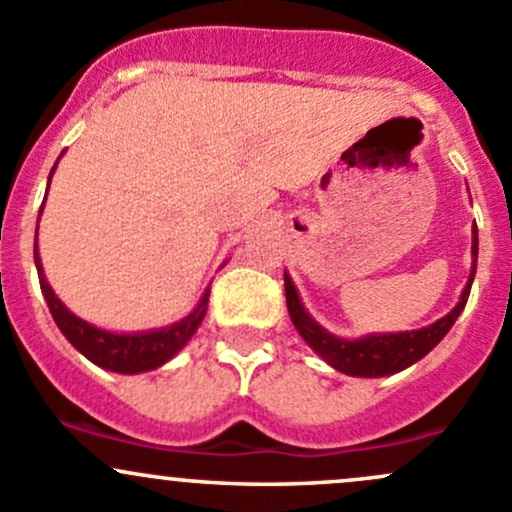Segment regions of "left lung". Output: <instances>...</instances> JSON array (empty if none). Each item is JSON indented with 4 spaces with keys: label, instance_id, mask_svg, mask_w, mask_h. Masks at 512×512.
Segmentation results:
<instances>
[{
    "label": "left lung",
    "instance_id": "8db88e82",
    "mask_svg": "<svg viewBox=\"0 0 512 512\" xmlns=\"http://www.w3.org/2000/svg\"><path fill=\"white\" fill-rule=\"evenodd\" d=\"M476 258H478V231L473 229V268L471 278H468L466 288H463L461 300L449 315L436 320L434 325L421 330H412V333H397V335H370L360 337V340H340V337L325 333L308 313H305L303 303H300L298 293L291 278L286 276V303L291 320L298 330L300 337L323 357L328 365L335 370L352 374V377H384V374H394L404 367L414 365L416 360L434 350L444 335L449 333L451 325L461 315L463 305H466L468 293H471L473 276H476Z\"/></svg>",
    "mask_w": 512,
    "mask_h": 512
}]
</instances>
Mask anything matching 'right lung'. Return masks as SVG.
Returning <instances> with one entry per match:
<instances>
[{"label":"right lung","instance_id":"right-lung-1","mask_svg":"<svg viewBox=\"0 0 512 512\" xmlns=\"http://www.w3.org/2000/svg\"><path fill=\"white\" fill-rule=\"evenodd\" d=\"M34 261H36V271H39L41 293H44L46 303H49V310L51 315H54L59 330L66 335V340L71 342L78 352H83L93 365L103 367V370L135 374V372H147L165 365L167 360H172V357L187 345V340L194 335V330H197L199 323H202L204 313H207L209 293L204 295L202 303H199L187 318L179 320V323L170 325V328L165 330H152V333H142V335L105 333V330L93 328V325L86 323V320L76 318V315H73L71 310L56 298V293L51 291V286L46 283L44 271H41L39 251H36V246H34Z\"/></svg>","mask_w":512,"mask_h":512}]
</instances>
